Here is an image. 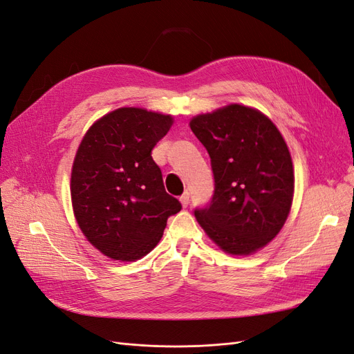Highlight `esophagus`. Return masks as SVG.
I'll use <instances>...</instances> for the list:
<instances>
[{
	"mask_svg": "<svg viewBox=\"0 0 354 354\" xmlns=\"http://www.w3.org/2000/svg\"><path fill=\"white\" fill-rule=\"evenodd\" d=\"M189 201H190V199H189V194H187V192H185V194L180 196V202H181V205H183V207L186 208V207L189 205Z\"/></svg>",
	"mask_w": 354,
	"mask_h": 354,
	"instance_id": "obj_1",
	"label": "esophagus"
}]
</instances>
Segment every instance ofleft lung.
<instances>
[{
  "label": "left lung",
  "mask_w": 354,
  "mask_h": 354,
  "mask_svg": "<svg viewBox=\"0 0 354 354\" xmlns=\"http://www.w3.org/2000/svg\"><path fill=\"white\" fill-rule=\"evenodd\" d=\"M190 128L214 174L209 203L195 209L198 223L229 254L263 248L282 229L294 195L292 160L279 130L241 104L198 115Z\"/></svg>",
  "instance_id": "1"
}]
</instances>
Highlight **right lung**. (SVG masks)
<instances>
[{
  "instance_id": "add662e5",
  "label": "right lung",
  "mask_w": 354,
  "mask_h": 354,
  "mask_svg": "<svg viewBox=\"0 0 354 354\" xmlns=\"http://www.w3.org/2000/svg\"><path fill=\"white\" fill-rule=\"evenodd\" d=\"M171 124L169 115L121 108L94 122L78 147L71 178L75 217L90 243L113 260L151 252L168 217L181 209L152 158Z\"/></svg>"
}]
</instances>
